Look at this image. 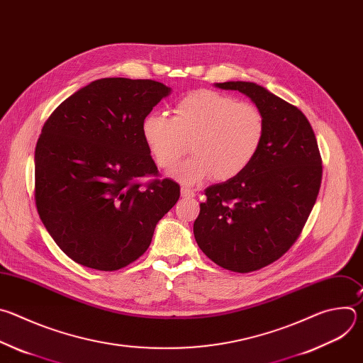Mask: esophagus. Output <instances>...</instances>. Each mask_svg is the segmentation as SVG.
<instances>
[{"label":"esophagus","instance_id":"esophagus-1","mask_svg":"<svg viewBox=\"0 0 363 363\" xmlns=\"http://www.w3.org/2000/svg\"><path fill=\"white\" fill-rule=\"evenodd\" d=\"M181 195L184 198H192V196H195V192H194V189H191L188 186H182L181 188Z\"/></svg>","mask_w":363,"mask_h":363}]
</instances>
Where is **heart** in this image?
<instances>
[{
  "label": "heart",
  "mask_w": 363,
  "mask_h": 363,
  "mask_svg": "<svg viewBox=\"0 0 363 363\" xmlns=\"http://www.w3.org/2000/svg\"><path fill=\"white\" fill-rule=\"evenodd\" d=\"M264 135V116L252 103L205 89L184 96L172 118L153 111L142 121V138L160 168H173L188 148L194 153L171 172L184 184L237 178L257 157Z\"/></svg>",
  "instance_id": "1"
}]
</instances>
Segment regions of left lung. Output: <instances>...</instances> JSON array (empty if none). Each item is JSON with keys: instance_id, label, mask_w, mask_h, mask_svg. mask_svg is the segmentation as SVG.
<instances>
[{"instance_id": "obj_1", "label": "left lung", "mask_w": 363, "mask_h": 363, "mask_svg": "<svg viewBox=\"0 0 363 363\" xmlns=\"http://www.w3.org/2000/svg\"><path fill=\"white\" fill-rule=\"evenodd\" d=\"M216 87L248 96L264 116L266 135L241 175L205 189L194 235L216 264L250 273L279 260L298 238L320 189L322 158L296 106L251 82Z\"/></svg>"}]
</instances>
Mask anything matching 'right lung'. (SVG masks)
Listing matches in <instances>:
<instances>
[{
  "instance_id": "1",
  "label": "right lung",
  "mask_w": 363,
  "mask_h": 363,
  "mask_svg": "<svg viewBox=\"0 0 363 363\" xmlns=\"http://www.w3.org/2000/svg\"><path fill=\"white\" fill-rule=\"evenodd\" d=\"M171 93L155 80L99 79L51 113L34 155L38 216L62 251L94 270L126 267L147 250L179 199L158 175L142 138L143 118Z\"/></svg>"
}]
</instances>
